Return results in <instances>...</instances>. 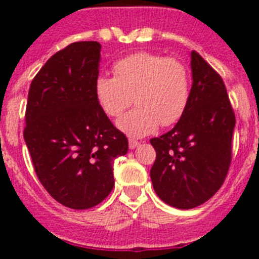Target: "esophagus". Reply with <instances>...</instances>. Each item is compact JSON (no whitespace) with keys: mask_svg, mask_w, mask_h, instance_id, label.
Listing matches in <instances>:
<instances>
[{"mask_svg":"<svg viewBox=\"0 0 259 259\" xmlns=\"http://www.w3.org/2000/svg\"><path fill=\"white\" fill-rule=\"evenodd\" d=\"M140 145V143H139V141H136V140H134V139H130V140H128V146H130V149H135V148H137V146Z\"/></svg>","mask_w":259,"mask_h":259,"instance_id":"1","label":"esophagus"}]
</instances>
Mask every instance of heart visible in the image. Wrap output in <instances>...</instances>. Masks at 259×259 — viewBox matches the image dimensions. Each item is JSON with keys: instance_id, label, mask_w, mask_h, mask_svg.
Masks as SVG:
<instances>
[{"instance_id": "1", "label": "heart", "mask_w": 259, "mask_h": 259, "mask_svg": "<svg viewBox=\"0 0 259 259\" xmlns=\"http://www.w3.org/2000/svg\"><path fill=\"white\" fill-rule=\"evenodd\" d=\"M114 74L96 79V97L110 116L120 115L135 100L136 109L116 122L128 136L143 137L153 134L159 124H175L188 107L191 72L179 59L135 53L115 62Z\"/></svg>"}]
</instances>
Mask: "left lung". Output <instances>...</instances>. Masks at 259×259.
Segmentation results:
<instances>
[{
    "label": "left lung",
    "instance_id": "left-lung-1",
    "mask_svg": "<svg viewBox=\"0 0 259 259\" xmlns=\"http://www.w3.org/2000/svg\"><path fill=\"white\" fill-rule=\"evenodd\" d=\"M191 98L179 122L150 144L157 157L150 170L155 193L176 209L188 210L211 198L231 163L235 114L217 71L191 53Z\"/></svg>",
    "mask_w": 259,
    "mask_h": 259
}]
</instances>
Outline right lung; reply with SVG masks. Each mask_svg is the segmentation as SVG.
<instances>
[{"label":"right lung","mask_w":259,"mask_h":259,"mask_svg":"<svg viewBox=\"0 0 259 259\" xmlns=\"http://www.w3.org/2000/svg\"><path fill=\"white\" fill-rule=\"evenodd\" d=\"M97 41L72 42L48 59L32 80L24 140L36 175L63 206L84 210L109 196L113 163L128 140L98 104Z\"/></svg>","instance_id":"obj_1"}]
</instances>
